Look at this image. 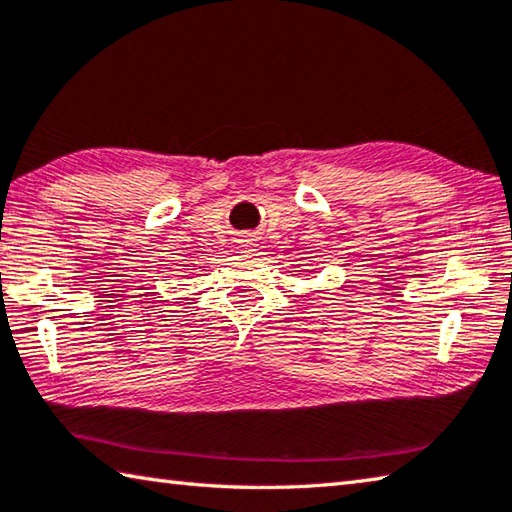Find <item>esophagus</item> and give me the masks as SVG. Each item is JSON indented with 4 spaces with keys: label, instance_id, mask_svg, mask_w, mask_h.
I'll return each instance as SVG.
<instances>
[{
    "label": "esophagus",
    "instance_id": "34e87169",
    "mask_svg": "<svg viewBox=\"0 0 512 512\" xmlns=\"http://www.w3.org/2000/svg\"><path fill=\"white\" fill-rule=\"evenodd\" d=\"M237 244L242 246V248H246V246H253V239H250L248 235H244L242 239H237Z\"/></svg>",
    "mask_w": 512,
    "mask_h": 512
}]
</instances>
